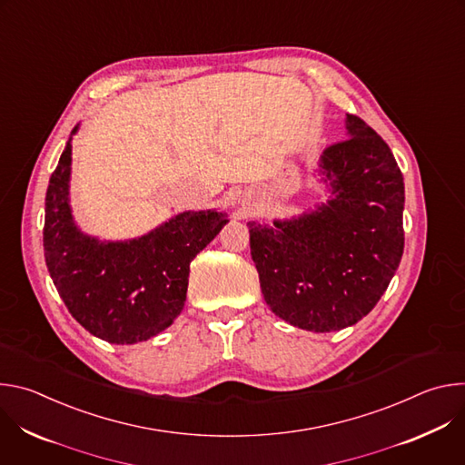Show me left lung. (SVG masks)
I'll return each mask as SVG.
<instances>
[{"instance_id":"obj_1","label":"left lung","mask_w":465,"mask_h":465,"mask_svg":"<svg viewBox=\"0 0 465 465\" xmlns=\"http://www.w3.org/2000/svg\"><path fill=\"white\" fill-rule=\"evenodd\" d=\"M320 160L333 198L274 226L248 223L264 302L285 322L329 333L381 300L405 248V183L390 147L359 115Z\"/></svg>"}]
</instances>
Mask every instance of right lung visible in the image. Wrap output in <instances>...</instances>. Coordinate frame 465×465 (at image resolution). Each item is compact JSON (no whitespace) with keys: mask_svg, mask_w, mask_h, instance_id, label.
I'll use <instances>...</instances> for the list:
<instances>
[{"mask_svg":"<svg viewBox=\"0 0 465 465\" xmlns=\"http://www.w3.org/2000/svg\"><path fill=\"white\" fill-rule=\"evenodd\" d=\"M70 171L72 143L60 154L45 193L44 255L51 280L94 337L110 344L147 341L182 312L189 264L228 223L226 213L185 212L140 239L101 242L74 223Z\"/></svg>","mask_w":465,"mask_h":465,"instance_id":"1","label":"right lung"}]
</instances>
